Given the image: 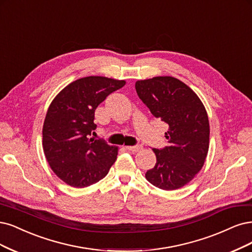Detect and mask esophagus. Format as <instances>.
Here are the masks:
<instances>
[{
	"mask_svg": "<svg viewBox=\"0 0 252 252\" xmlns=\"http://www.w3.org/2000/svg\"><path fill=\"white\" fill-rule=\"evenodd\" d=\"M126 149L128 151H131V152H137V151L142 150L143 147L140 146V145H137V146H126Z\"/></svg>",
	"mask_w": 252,
	"mask_h": 252,
	"instance_id": "esophagus-1",
	"label": "esophagus"
}]
</instances>
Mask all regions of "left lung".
Segmentation results:
<instances>
[{
  "label": "left lung",
  "instance_id": "obj_1",
  "mask_svg": "<svg viewBox=\"0 0 252 252\" xmlns=\"http://www.w3.org/2000/svg\"><path fill=\"white\" fill-rule=\"evenodd\" d=\"M137 96L155 119L169 127V146L153 149L154 168L146 179L161 189L173 190L192 180L203 167L210 147V123L197 94L177 78L158 76L135 82Z\"/></svg>",
  "mask_w": 252,
  "mask_h": 252
}]
</instances>
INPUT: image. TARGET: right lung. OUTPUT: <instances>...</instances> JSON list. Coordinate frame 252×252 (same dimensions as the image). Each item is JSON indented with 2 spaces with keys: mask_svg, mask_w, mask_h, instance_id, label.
Returning a JSON list of instances; mask_svg holds the SVG:
<instances>
[{
  "mask_svg": "<svg viewBox=\"0 0 252 252\" xmlns=\"http://www.w3.org/2000/svg\"><path fill=\"white\" fill-rule=\"evenodd\" d=\"M125 80L102 76L77 79L51 102L42 126V148L50 168L66 185L85 188L105 177L119 147L90 137L94 110Z\"/></svg>",
  "mask_w": 252,
  "mask_h": 252,
  "instance_id": "right-lung-1",
  "label": "right lung"
}]
</instances>
